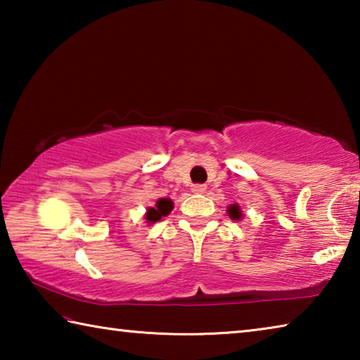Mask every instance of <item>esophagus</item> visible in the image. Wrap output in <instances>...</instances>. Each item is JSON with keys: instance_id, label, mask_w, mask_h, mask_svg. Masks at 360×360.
Segmentation results:
<instances>
[{"instance_id": "esophagus-1", "label": "esophagus", "mask_w": 360, "mask_h": 360, "mask_svg": "<svg viewBox=\"0 0 360 360\" xmlns=\"http://www.w3.org/2000/svg\"><path fill=\"white\" fill-rule=\"evenodd\" d=\"M205 191H206V187H205L203 184H195V186H192V192L197 193V195L205 193Z\"/></svg>"}]
</instances>
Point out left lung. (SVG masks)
<instances>
[{
	"label": "left lung",
	"instance_id": "obj_1",
	"mask_svg": "<svg viewBox=\"0 0 360 360\" xmlns=\"http://www.w3.org/2000/svg\"><path fill=\"white\" fill-rule=\"evenodd\" d=\"M227 214L230 216V219H233V221H241L243 217H245V214H243V211L240 208V205H230L227 208Z\"/></svg>",
	"mask_w": 360,
	"mask_h": 360
}]
</instances>
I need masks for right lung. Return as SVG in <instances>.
<instances>
[{
    "label": "right lung",
    "instance_id": "right-lung-1",
    "mask_svg": "<svg viewBox=\"0 0 360 360\" xmlns=\"http://www.w3.org/2000/svg\"><path fill=\"white\" fill-rule=\"evenodd\" d=\"M173 200L172 198H158L154 206H149L148 210H146V214H144V221L148 225L150 224H155L160 221L162 217H167L169 212L173 211Z\"/></svg>",
    "mask_w": 360,
    "mask_h": 360
}]
</instances>
